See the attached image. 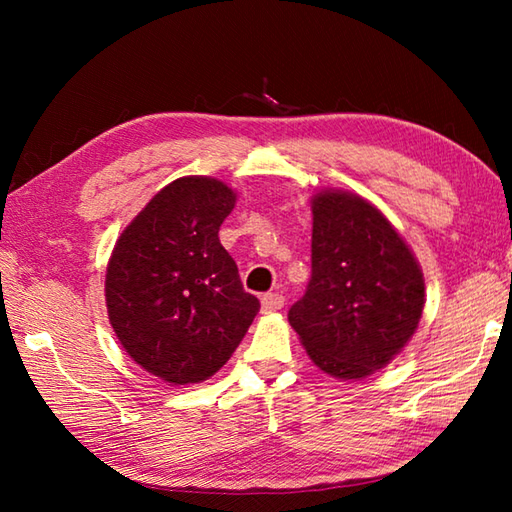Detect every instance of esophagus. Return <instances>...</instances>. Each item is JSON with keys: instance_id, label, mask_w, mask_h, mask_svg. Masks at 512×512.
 <instances>
[{"instance_id": "obj_1", "label": "esophagus", "mask_w": 512, "mask_h": 512, "mask_svg": "<svg viewBox=\"0 0 512 512\" xmlns=\"http://www.w3.org/2000/svg\"><path fill=\"white\" fill-rule=\"evenodd\" d=\"M284 297L277 295V292H268V295L262 297V310L264 312H277L284 308Z\"/></svg>"}]
</instances>
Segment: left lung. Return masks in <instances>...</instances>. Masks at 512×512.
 <instances>
[{
	"label": "left lung",
	"mask_w": 512,
	"mask_h": 512,
	"mask_svg": "<svg viewBox=\"0 0 512 512\" xmlns=\"http://www.w3.org/2000/svg\"><path fill=\"white\" fill-rule=\"evenodd\" d=\"M424 279L387 217L361 195L312 198V277L288 321L312 363L341 380L385 367L418 328Z\"/></svg>",
	"instance_id": "left-lung-1"
}]
</instances>
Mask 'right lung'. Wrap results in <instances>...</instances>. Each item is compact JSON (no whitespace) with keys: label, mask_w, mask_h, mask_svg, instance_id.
<instances>
[{"label":"right lung","mask_w":512,"mask_h":512,"mask_svg":"<svg viewBox=\"0 0 512 512\" xmlns=\"http://www.w3.org/2000/svg\"><path fill=\"white\" fill-rule=\"evenodd\" d=\"M235 191L206 176L160 189L118 237L105 275L107 317L134 361L167 383H202L259 312L220 244Z\"/></svg>","instance_id":"1"}]
</instances>
